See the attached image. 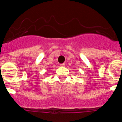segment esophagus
<instances>
[{"label":"esophagus","mask_w":122,"mask_h":122,"mask_svg":"<svg viewBox=\"0 0 122 122\" xmlns=\"http://www.w3.org/2000/svg\"><path fill=\"white\" fill-rule=\"evenodd\" d=\"M60 66H65V64L64 63H61V64H60Z\"/></svg>","instance_id":"34e87169"}]
</instances>
